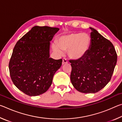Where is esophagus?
I'll list each match as a JSON object with an SVG mask.
<instances>
[{
    "label": "esophagus",
    "instance_id": "1",
    "mask_svg": "<svg viewBox=\"0 0 122 122\" xmlns=\"http://www.w3.org/2000/svg\"><path fill=\"white\" fill-rule=\"evenodd\" d=\"M68 62V61L67 59H66V58L63 59V60H62V65H64V64H66V63H67Z\"/></svg>",
    "mask_w": 122,
    "mask_h": 122
}]
</instances>
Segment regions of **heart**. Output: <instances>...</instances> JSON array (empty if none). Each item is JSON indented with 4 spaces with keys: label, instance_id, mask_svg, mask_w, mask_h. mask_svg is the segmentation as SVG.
Returning a JSON list of instances; mask_svg holds the SVG:
<instances>
[{
    "label": "heart",
    "instance_id": "1",
    "mask_svg": "<svg viewBox=\"0 0 122 122\" xmlns=\"http://www.w3.org/2000/svg\"><path fill=\"white\" fill-rule=\"evenodd\" d=\"M91 38L88 34L82 33H71L59 38L57 45H53V48L60 54L62 51L68 50V55L73 59H80L89 51L91 45Z\"/></svg>",
    "mask_w": 122,
    "mask_h": 122
}]
</instances>
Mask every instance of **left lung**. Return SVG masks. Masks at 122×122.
Instances as JSON below:
<instances>
[{"label":"left lung","mask_w":122,"mask_h":122,"mask_svg":"<svg viewBox=\"0 0 122 122\" xmlns=\"http://www.w3.org/2000/svg\"><path fill=\"white\" fill-rule=\"evenodd\" d=\"M91 45L80 59L71 60V82L83 93H96L110 81L117 63V55L110 41L90 27Z\"/></svg>","instance_id":"obj_1"}]
</instances>
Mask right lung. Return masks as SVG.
Masks as SVG:
<instances>
[{"mask_svg":"<svg viewBox=\"0 0 122 122\" xmlns=\"http://www.w3.org/2000/svg\"><path fill=\"white\" fill-rule=\"evenodd\" d=\"M59 30L36 26L14 47L9 65L10 76L16 88L28 96H38L47 91L62 65L61 59L49 57L50 41Z\"/></svg>","mask_w":122,"mask_h":122,"instance_id":"add662e5","label":"right lung"}]
</instances>
